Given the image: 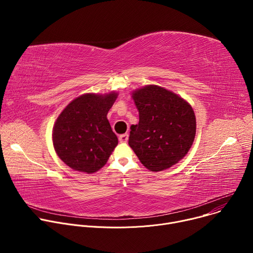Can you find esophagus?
Here are the masks:
<instances>
[{
    "mask_svg": "<svg viewBox=\"0 0 253 253\" xmlns=\"http://www.w3.org/2000/svg\"><path fill=\"white\" fill-rule=\"evenodd\" d=\"M128 139H129V135L128 134H122V135L119 136V141L121 143H126L128 141Z\"/></svg>",
    "mask_w": 253,
    "mask_h": 253,
    "instance_id": "esophagus-1",
    "label": "esophagus"
}]
</instances>
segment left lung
<instances>
[{
  "instance_id": "1",
  "label": "left lung",
  "mask_w": 253,
  "mask_h": 253,
  "mask_svg": "<svg viewBox=\"0 0 253 253\" xmlns=\"http://www.w3.org/2000/svg\"><path fill=\"white\" fill-rule=\"evenodd\" d=\"M139 111V123L131 126L129 146L150 171L170 168L191 148L196 119L183 98L156 85L132 93Z\"/></svg>"
}]
</instances>
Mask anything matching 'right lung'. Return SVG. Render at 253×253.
Segmentation results:
<instances>
[{"label":"right lung","instance_id":"1","mask_svg":"<svg viewBox=\"0 0 253 253\" xmlns=\"http://www.w3.org/2000/svg\"><path fill=\"white\" fill-rule=\"evenodd\" d=\"M117 93L84 94L74 99L57 118L53 145L60 159L72 169L94 173L109 159L118 144L107 114Z\"/></svg>","mask_w":253,"mask_h":253}]
</instances>
